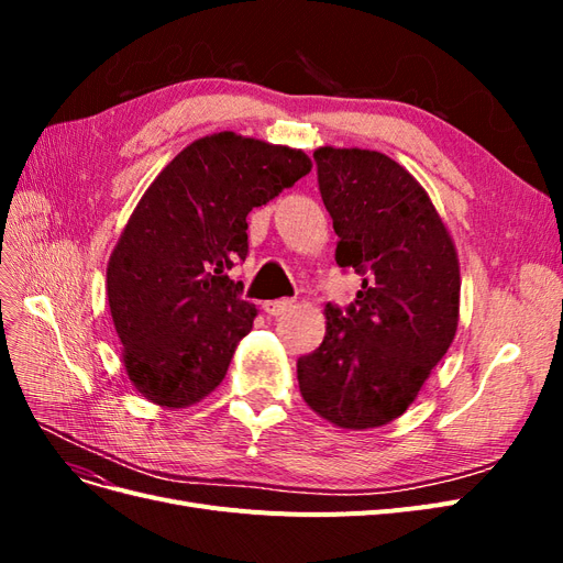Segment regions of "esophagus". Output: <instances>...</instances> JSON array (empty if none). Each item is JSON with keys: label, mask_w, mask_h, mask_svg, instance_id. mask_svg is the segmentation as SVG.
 Listing matches in <instances>:
<instances>
[{"label": "esophagus", "mask_w": 563, "mask_h": 563, "mask_svg": "<svg viewBox=\"0 0 563 563\" xmlns=\"http://www.w3.org/2000/svg\"><path fill=\"white\" fill-rule=\"evenodd\" d=\"M291 308H294V300H286V298H282V300H265L263 302V310L269 317H279V314L291 310Z\"/></svg>", "instance_id": "34e87169"}]
</instances>
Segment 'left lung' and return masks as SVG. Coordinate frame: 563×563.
Instances as JSON below:
<instances>
[{
  "label": "left lung",
  "instance_id": "left-lung-1",
  "mask_svg": "<svg viewBox=\"0 0 563 563\" xmlns=\"http://www.w3.org/2000/svg\"><path fill=\"white\" fill-rule=\"evenodd\" d=\"M319 192L338 234L335 263L362 275L345 312L298 360L308 406L343 430L380 428L418 397L453 343L457 251L424 187L376 150H314Z\"/></svg>",
  "mask_w": 563,
  "mask_h": 563
}]
</instances>
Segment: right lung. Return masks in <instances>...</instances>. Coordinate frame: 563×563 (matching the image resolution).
Instances as JSON below:
<instances>
[{
	"label": "right lung",
	"instance_id": "right-lung-1",
	"mask_svg": "<svg viewBox=\"0 0 563 563\" xmlns=\"http://www.w3.org/2000/svg\"><path fill=\"white\" fill-rule=\"evenodd\" d=\"M312 172L302 150L232 131L168 162L135 203L108 263V305L126 376L162 408L223 383L258 314L228 269L249 253L246 216Z\"/></svg>",
	"mask_w": 563,
	"mask_h": 563
}]
</instances>
